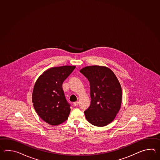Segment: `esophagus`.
<instances>
[{"mask_svg": "<svg viewBox=\"0 0 160 160\" xmlns=\"http://www.w3.org/2000/svg\"><path fill=\"white\" fill-rule=\"evenodd\" d=\"M78 102H74V103H73V106H77L78 105Z\"/></svg>", "mask_w": 160, "mask_h": 160, "instance_id": "esophagus-1", "label": "esophagus"}]
</instances>
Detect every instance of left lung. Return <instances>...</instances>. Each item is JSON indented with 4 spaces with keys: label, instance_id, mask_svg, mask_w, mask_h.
<instances>
[{
    "label": "left lung",
    "instance_id": "obj_1",
    "mask_svg": "<svg viewBox=\"0 0 160 160\" xmlns=\"http://www.w3.org/2000/svg\"><path fill=\"white\" fill-rule=\"evenodd\" d=\"M90 82L91 103L85 112L88 122L94 126L108 125L121 108L122 88L112 70L101 66H89L80 70Z\"/></svg>",
    "mask_w": 160,
    "mask_h": 160
}]
</instances>
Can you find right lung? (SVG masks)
I'll list each match as a JSON object with an SVG mask.
<instances>
[{
    "instance_id": "obj_1",
    "label": "right lung",
    "mask_w": 160,
    "mask_h": 160,
    "mask_svg": "<svg viewBox=\"0 0 160 160\" xmlns=\"http://www.w3.org/2000/svg\"><path fill=\"white\" fill-rule=\"evenodd\" d=\"M75 68L74 66L51 68L43 72L34 85V109L42 119L51 125H59L68 118L70 105L65 98L62 83Z\"/></svg>"
}]
</instances>
